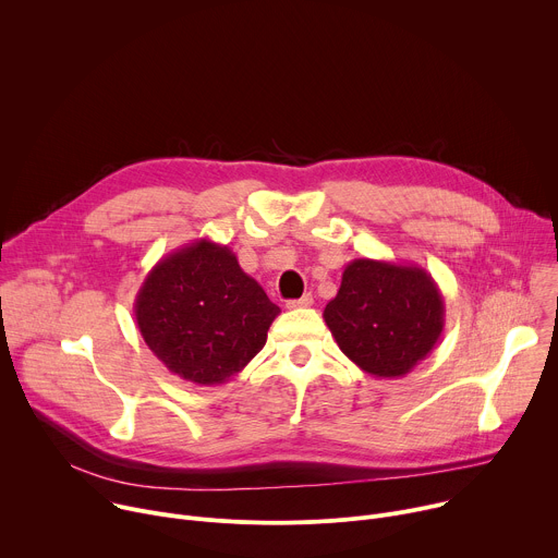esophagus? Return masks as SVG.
Wrapping results in <instances>:
<instances>
[{"mask_svg":"<svg viewBox=\"0 0 558 558\" xmlns=\"http://www.w3.org/2000/svg\"><path fill=\"white\" fill-rule=\"evenodd\" d=\"M313 304V295L311 293H304L302 298H298V300H289L287 302V308H306V306H311Z\"/></svg>","mask_w":558,"mask_h":558,"instance_id":"esophagus-1","label":"esophagus"}]
</instances>
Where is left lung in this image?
Returning <instances> with one entry per match:
<instances>
[{
  "instance_id": "1",
  "label": "left lung",
  "mask_w": 558,
  "mask_h": 558,
  "mask_svg": "<svg viewBox=\"0 0 558 558\" xmlns=\"http://www.w3.org/2000/svg\"><path fill=\"white\" fill-rule=\"evenodd\" d=\"M325 323L340 351L373 377H404L439 342L444 298L417 265L355 258L344 267Z\"/></svg>"
}]
</instances>
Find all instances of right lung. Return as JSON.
Segmentation results:
<instances>
[{
  "label": "right lung",
  "mask_w": 558,
  "mask_h": 558,
  "mask_svg": "<svg viewBox=\"0 0 558 558\" xmlns=\"http://www.w3.org/2000/svg\"><path fill=\"white\" fill-rule=\"evenodd\" d=\"M278 313L235 254L207 238L158 260L134 300V320L149 351L198 386L241 373L265 347Z\"/></svg>",
  "instance_id": "add662e5"
}]
</instances>
